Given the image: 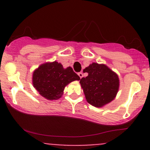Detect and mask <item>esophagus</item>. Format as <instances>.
<instances>
[{"label":"esophagus","mask_w":150,"mask_h":150,"mask_svg":"<svg viewBox=\"0 0 150 150\" xmlns=\"http://www.w3.org/2000/svg\"><path fill=\"white\" fill-rule=\"evenodd\" d=\"M78 75H79V77L81 78H83V72H78Z\"/></svg>","instance_id":"obj_1"}]
</instances>
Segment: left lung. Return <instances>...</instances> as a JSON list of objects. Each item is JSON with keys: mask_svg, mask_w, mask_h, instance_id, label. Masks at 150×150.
Segmentation results:
<instances>
[{"mask_svg": "<svg viewBox=\"0 0 150 150\" xmlns=\"http://www.w3.org/2000/svg\"><path fill=\"white\" fill-rule=\"evenodd\" d=\"M88 76L80 81L87 102L96 107L110 103L118 91L117 74L104 64L93 63L83 69Z\"/></svg>", "mask_w": 150, "mask_h": 150, "instance_id": "8db88e82", "label": "left lung"}]
</instances>
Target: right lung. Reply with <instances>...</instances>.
I'll use <instances>...</instances> for the list:
<instances>
[{
  "label": "right lung",
  "mask_w": 150,
  "mask_h": 150,
  "mask_svg": "<svg viewBox=\"0 0 150 150\" xmlns=\"http://www.w3.org/2000/svg\"><path fill=\"white\" fill-rule=\"evenodd\" d=\"M80 77L71 67L63 68L57 62L41 64L34 71L33 84L43 97L49 100L58 99L62 96L64 87Z\"/></svg>",
  "instance_id": "add662e5"
}]
</instances>
